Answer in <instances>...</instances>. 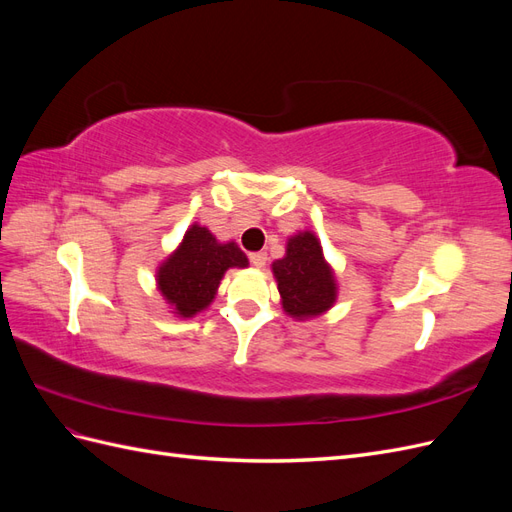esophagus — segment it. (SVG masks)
I'll return each mask as SVG.
<instances>
[{
	"label": "esophagus",
	"instance_id": "1",
	"mask_svg": "<svg viewBox=\"0 0 512 512\" xmlns=\"http://www.w3.org/2000/svg\"><path fill=\"white\" fill-rule=\"evenodd\" d=\"M250 262L256 267V269H262L267 265V254L265 252H252L250 254Z\"/></svg>",
	"mask_w": 512,
	"mask_h": 512
}]
</instances>
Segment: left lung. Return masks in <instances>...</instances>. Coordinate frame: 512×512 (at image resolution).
<instances>
[{"mask_svg":"<svg viewBox=\"0 0 512 512\" xmlns=\"http://www.w3.org/2000/svg\"><path fill=\"white\" fill-rule=\"evenodd\" d=\"M271 269L288 316L307 320L333 307L337 299L335 273L324 260L322 245L312 230L290 237L286 256L275 260Z\"/></svg>","mask_w":512,"mask_h":512,"instance_id":"8db88e82","label":"left lung"}]
</instances>
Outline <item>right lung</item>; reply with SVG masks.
Listing matches in <instances>:
<instances>
[{
    "mask_svg": "<svg viewBox=\"0 0 512 512\" xmlns=\"http://www.w3.org/2000/svg\"><path fill=\"white\" fill-rule=\"evenodd\" d=\"M247 265L250 262L235 241L220 243L209 228L192 224L181 245L158 267V290L173 314L192 318L211 305L228 269Z\"/></svg>",
    "mask_w": 512,
    "mask_h": 512,
    "instance_id": "right-lung-1",
    "label": "right lung"
}]
</instances>
